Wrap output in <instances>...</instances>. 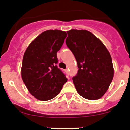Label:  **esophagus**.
<instances>
[{
  "mask_svg": "<svg viewBox=\"0 0 130 130\" xmlns=\"http://www.w3.org/2000/svg\"><path fill=\"white\" fill-rule=\"evenodd\" d=\"M65 72H66V73H67V74L69 75V70H68V69H65Z\"/></svg>",
  "mask_w": 130,
  "mask_h": 130,
  "instance_id": "esophagus-1",
  "label": "esophagus"
}]
</instances>
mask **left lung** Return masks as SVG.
<instances>
[{
    "instance_id": "1",
    "label": "left lung",
    "mask_w": 130,
    "mask_h": 130,
    "mask_svg": "<svg viewBox=\"0 0 130 130\" xmlns=\"http://www.w3.org/2000/svg\"><path fill=\"white\" fill-rule=\"evenodd\" d=\"M67 32L66 45L74 55L79 68L72 77L77 92L85 99H99L108 89L114 74L110 53L89 31L71 29Z\"/></svg>"
}]
</instances>
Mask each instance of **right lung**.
I'll use <instances>...</instances> for the list:
<instances>
[{"instance_id":"1","label":"right lung","mask_w":130,"mask_h":130,"mask_svg":"<svg viewBox=\"0 0 130 130\" xmlns=\"http://www.w3.org/2000/svg\"><path fill=\"white\" fill-rule=\"evenodd\" d=\"M67 36L65 31L48 30L41 33L24 54L21 75L29 92L41 101L56 96L67 81L58 67L57 52Z\"/></svg>"}]
</instances>
